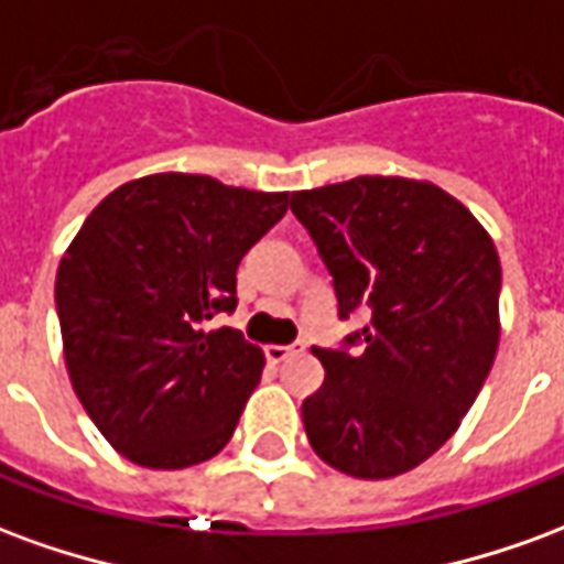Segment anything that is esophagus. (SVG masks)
<instances>
[{"mask_svg":"<svg viewBox=\"0 0 564 564\" xmlns=\"http://www.w3.org/2000/svg\"><path fill=\"white\" fill-rule=\"evenodd\" d=\"M293 354H299L295 344L293 347H286V344H269V347H265V359H269L271 366H281V362H286Z\"/></svg>","mask_w":564,"mask_h":564,"instance_id":"obj_1","label":"esophagus"}]
</instances>
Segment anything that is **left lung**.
I'll return each mask as SVG.
<instances>
[{"label":"left lung","instance_id":"left-lung-1","mask_svg":"<svg viewBox=\"0 0 564 564\" xmlns=\"http://www.w3.org/2000/svg\"><path fill=\"white\" fill-rule=\"evenodd\" d=\"M335 283L338 314L371 323L314 347L326 378L302 402L311 447L335 471L387 480L425 462L459 429L498 350L501 262L459 198L414 177L362 174L293 193Z\"/></svg>","mask_w":564,"mask_h":564}]
</instances>
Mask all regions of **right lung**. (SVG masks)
<instances>
[{"label": "right lung", "mask_w": 564, "mask_h": 564, "mask_svg": "<svg viewBox=\"0 0 564 564\" xmlns=\"http://www.w3.org/2000/svg\"><path fill=\"white\" fill-rule=\"evenodd\" d=\"M290 193L162 172L93 208L56 269L68 380L105 441L144 468H189L232 437L265 356L229 314L235 271Z\"/></svg>", "instance_id": "add662e5"}]
</instances>
